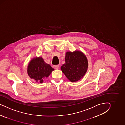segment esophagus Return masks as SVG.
Returning a JSON list of instances; mask_svg holds the SVG:
<instances>
[{
	"label": "esophagus",
	"mask_w": 125,
	"mask_h": 125,
	"mask_svg": "<svg viewBox=\"0 0 125 125\" xmlns=\"http://www.w3.org/2000/svg\"><path fill=\"white\" fill-rule=\"evenodd\" d=\"M59 65H55L54 66V68L55 69H59Z\"/></svg>",
	"instance_id": "34e87169"
}]
</instances>
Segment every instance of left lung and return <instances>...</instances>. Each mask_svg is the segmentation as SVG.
<instances>
[{"label": "left lung", "instance_id": "left-lung-1", "mask_svg": "<svg viewBox=\"0 0 125 125\" xmlns=\"http://www.w3.org/2000/svg\"><path fill=\"white\" fill-rule=\"evenodd\" d=\"M65 62L61 66V70L72 82H76L82 79L87 72L88 66L87 58L80 50L66 52Z\"/></svg>", "mask_w": 125, "mask_h": 125}]
</instances>
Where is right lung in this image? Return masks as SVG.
I'll return each mask as SVG.
<instances>
[{"label": "right lung", "instance_id": "right-lung-1", "mask_svg": "<svg viewBox=\"0 0 125 125\" xmlns=\"http://www.w3.org/2000/svg\"><path fill=\"white\" fill-rule=\"evenodd\" d=\"M54 70L42 57H36L29 62L27 72L30 78L35 80L36 82L42 83L43 80L48 77Z\"/></svg>", "mask_w": 125, "mask_h": 125}]
</instances>
